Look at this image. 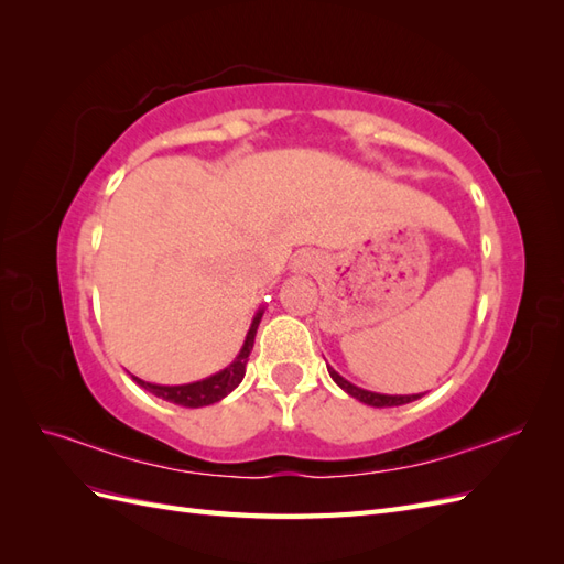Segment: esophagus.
<instances>
[{
  "mask_svg": "<svg viewBox=\"0 0 564 564\" xmlns=\"http://www.w3.org/2000/svg\"><path fill=\"white\" fill-rule=\"evenodd\" d=\"M308 265H311V256L303 253L301 259H299V268H308Z\"/></svg>",
  "mask_w": 564,
  "mask_h": 564,
  "instance_id": "34e87169",
  "label": "esophagus"
}]
</instances>
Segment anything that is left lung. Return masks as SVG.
<instances>
[{"label": "left lung", "instance_id": "obj_1", "mask_svg": "<svg viewBox=\"0 0 564 564\" xmlns=\"http://www.w3.org/2000/svg\"><path fill=\"white\" fill-rule=\"evenodd\" d=\"M327 369H329V377L336 381V386H340V388H344V390L348 392V395H352L355 400H360V402H365V404H369V406H400V404L414 402V400L421 398V395H381V392L362 390V388L352 386L350 381H346L344 377H338V373H336L332 367H327Z\"/></svg>", "mask_w": 564, "mask_h": 564}]
</instances>
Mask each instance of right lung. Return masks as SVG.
Instances as JSON below:
<instances>
[{"mask_svg": "<svg viewBox=\"0 0 564 564\" xmlns=\"http://www.w3.org/2000/svg\"><path fill=\"white\" fill-rule=\"evenodd\" d=\"M261 317H263V313L253 317L251 327L247 332V338H245V346H242L240 355L235 357V362L230 367H226L224 371L214 373V377H209V379L197 381V383H187V386H155V383H145L135 377H131V379L141 388H145L148 392H152V395H158L166 402L181 404V406H207V404L224 400L228 392H232L245 379L247 360H249V352L253 348V338H256V329H259Z\"/></svg>", "mask_w": 564, "mask_h": 564, "instance_id": "obj_1", "label": "right lung"}]
</instances>
